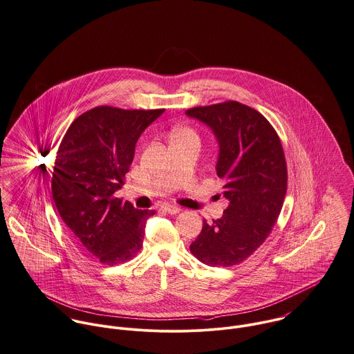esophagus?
<instances>
[{
    "mask_svg": "<svg viewBox=\"0 0 354 354\" xmlns=\"http://www.w3.org/2000/svg\"><path fill=\"white\" fill-rule=\"evenodd\" d=\"M162 209H164L165 212L171 214V215H176V214L180 212V208H178V207H175V205H164Z\"/></svg>",
    "mask_w": 354,
    "mask_h": 354,
    "instance_id": "1",
    "label": "esophagus"
}]
</instances>
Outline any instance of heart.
<instances>
[{
	"instance_id": "obj_1",
	"label": "heart",
	"mask_w": 354,
	"mask_h": 354,
	"mask_svg": "<svg viewBox=\"0 0 354 354\" xmlns=\"http://www.w3.org/2000/svg\"><path fill=\"white\" fill-rule=\"evenodd\" d=\"M176 135H192V136H193V133H192L190 131H180V132H178Z\"/></svg>"
}]
</instances>
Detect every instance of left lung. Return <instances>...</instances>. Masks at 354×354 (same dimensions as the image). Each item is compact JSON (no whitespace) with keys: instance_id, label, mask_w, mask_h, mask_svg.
Instances as JSON below:
<instances>
[{"instance_id":"8db88e82","label":"left lung","mask_w":354,"mask_h":354,"mask_svg":"<svg viewBox=\"0 0 354 354\" xmlns=\"http://www.w3.org/2000/svg\"><path fill=\"white\" fill-rule=\"evenodd\" d=\"M186 115L212 131L219 146L216 174L229 200L222 218L203 221L190 251L205 265L233 266L263 244L281 212L287 193L283 146L259 111L234 100L194 107Z\"/></svg>"}]
</instances>
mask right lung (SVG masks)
I'll return each instance as SVG.
<instances>
[{"label": "right lung", "mask_w": 354, "mask_h": 354, "mask_svg": "<svg viewBox=\"0 0 354 354\" xmlns=\"http://www.w3.org/2000/svg\"><path fill=\"white\" fill-rule=\"evenodd\" d=\"M164 113L95 107L77 117L57 150L52 198L80 247L103 265L131 259L142 247L150 209L114 197L143 131Z\"/></svg>", "instance_id": "obj_1"}]
</instances>
